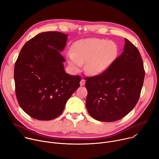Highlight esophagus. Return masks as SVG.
Returning <instances> with one entry per match:
<instances>
[{
	"label": "esophagus",
	"mask_w": 159,
	"mask_h": 159,
	"mask_svg": "<svg viewBox=\"0 0 159 159\" xmlns=\"http://www.w3.org/2000/svg\"><path fill=\"white\" fill-rule=\"evenodd\" d=\"M85 83H86V80H84V79H81V80H80V86H84V84H85Z\"/></svg>",
	"instance_id": "obj_1"
}]
</instances>
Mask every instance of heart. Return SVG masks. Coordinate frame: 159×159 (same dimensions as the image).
<instances>
[{
  "label": "heart",
  "mask_w": 159,
  "mask_h": 159,
  "mask_svg": "<svg viewBox=\"0 0 159 159\" xmlns=\"http://www.w3.org/2000/svg\"><path fill=\"white\" fill-rule=\"evenodd\" d=\"M118 48L112 41L98 38L78 41L68 53V62L75 72L86 62L85 70L92 75H98L106 70L117 58Z\"/></svg>",
  "instance_id": "1"
}]
</instances>
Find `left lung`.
Wrapping results in <instances>:
<instances>
[{"label":"left lung","mask_w":159,"mask_h":159,"mask_svg":"<svg viewBox=\"0 0 159 159\" xmlns=\"http://www.w3.org/2000/svg\"><path fill=\"white\" fill-rule=\"evenodd\" d=\"M122 54L99 75L86 77V107L100 121H118L135 106L145 71L140 53L127 39Z\"/></svg>","instance_id":"1"}]
</instances>
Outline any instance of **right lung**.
I'll use <instances>...</instances> for the list:
<instances>
[{"instance_id": "add662e5", "label": "right lung", "mask_w": 159, "mask_h": 159, "mask_svg": "<svg viewBox=\"0 0 159 159\" xmlns=\"http://www.w3.org/2000/svg\"><path fill=\"white\" fill-rule=\"evenodd\" d=\"M68 34L41 33L21 49L15 65L14 79L18 103L30 117L51 120L63 111L68 100L80 86L81 77L66 73L61 52Z\"/></svg>"}]
</instances>
